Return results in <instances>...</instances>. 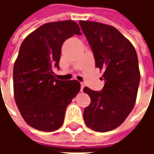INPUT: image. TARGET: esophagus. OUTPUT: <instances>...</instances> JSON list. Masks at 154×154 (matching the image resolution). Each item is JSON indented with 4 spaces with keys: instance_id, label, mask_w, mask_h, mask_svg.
Here are the masks:
<instances>
[{
    "instance_id": "34e87169",
    "label": "esophagus",
    "mask_w": 154,
    "mask_h": 154,
    "mask_svg": "<svg viewBox=\"0 0 154 154\" xmlns=\"http://www.w3.org/2000/svg\"><path fill=\"white\" fill-rule=\"evenodd\" d=\"M84 87H85V86H84V84L82 82V83H81V91H83Z\"/></svg>"
}]
</instances>
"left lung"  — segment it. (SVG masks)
Masks as SVG:
<instances>
[{
    "mask_svg": "<svg viewBox=\"0 0 154 154\" xmlns=\"http://www.w3.org/2000/svg\"><path fill=\"white\" fill-rule=\"evenodd\" d=\"M79 25L105 81L100 91L84 87L91 98L84 121L95 131L106 132L120 125L134 106L140 82L138 56L132 44L113 26L84 20Z\"/></svg>",
    "mask_w": 154,
    "mask_h": 154,
    "instance_id": "8db88e82",
    "label": "left lung"
}]
</instances>
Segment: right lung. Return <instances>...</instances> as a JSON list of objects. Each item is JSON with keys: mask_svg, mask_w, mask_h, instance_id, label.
<instances>
[{"mask_svg": "<svg viewBox=\"0 0 154 154\" xmlns=\"http://www.w3.org/2000/svg\"><path fill=\"white\" fill-rule=\"evenodd\" d=\"M74 35L82 33L73 20L51 22L20 45L13 69L15 100L25 122L38 130L59 129L67 106L80 91L79 82L57 80L53 72L54 67L59 69L63 42Z\"/></svg>", "mask_w": 154, "mask_h": 154, "instance_id": "add662e5", "label": "right lung"}]
</instances>
